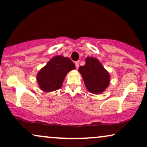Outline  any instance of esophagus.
Returning <instances> with one entry per match:
<instances>
[{
    "label": "esophagus",
    "mask_w": 147,
    "mask_h": 147,
    "mask_svg": "<svg viewBox=\"0 0 147 147\" xmlns=\"http://www.w3.org/2000/svg\"><path fill=\"white\" fill-rule=\"evenodd\" d=\"M75 64L76 68H79V61H75Z\"/></svg>",
    "instance_id": "1"
}]
</instances>
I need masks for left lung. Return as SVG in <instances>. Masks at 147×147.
<instances>
[{"label": "left lung", "mask_w": 147, "mask_h": 147, "mask_svg": "<svg viewBox=\"0 0 147 147\" xmlns=\"http://www.w3.org/2000/svg\"><path fill=\"white\" fill-rule=\"evenodd\" d=\"M79 71L83 77L86 87L92 93H101L109 86L110 82L109 72L97 59L87 57L86 64L79 67Z\"/></svg>", "instance_id": "1"}]
</instances>
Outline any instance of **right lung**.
<instances>
[{
	"label": "right lung",
	"mask_w": 147,
	"mask_h": 147,
	"mask_svg": "<svg viewBox=\"0 0 147 147\" xmlns=\"http://www.w3.org/2000/svg\"><path fill=\"white\" fill-rule=\"evenodd\" d=\"M75 68V64L69 58L56 56L38 72L37 81L42 90L51 92L59 89L69 71Z\"/></svg>",
	"instance_id": "1"
}]
</instances>
